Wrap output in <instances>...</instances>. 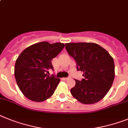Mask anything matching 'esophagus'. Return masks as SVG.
I'll use <instances>...</instances> for the list:
<instances>
[{"label": "esophagus", "mask_w": 128, "mask_h": 128, "mask_svg": "<svg viewBox=\"0 0 128 128\" xmlns=\"http://www.w3.org/2000/svg\"><path fill=\"white\" fill-rule=\"evenodd\" d=\"M69 79L68 77H64V78H62V80H68V79Z\"/></svg>", "instance_id": "obj_1"}]
</instances>
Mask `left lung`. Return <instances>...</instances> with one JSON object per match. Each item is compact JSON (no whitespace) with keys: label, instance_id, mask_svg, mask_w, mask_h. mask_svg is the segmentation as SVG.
Segmentation results:
<instances>
[{"label":"left lung","instance_id":"obj_1","mask_svg":"<svg viewBox=\"0 0 128 128\" xmlns=\"http://www.w3.org/2000/svg\"><path fill=\"white\" fill-rule=\"evenodd\" d=\"M66 49L83 72L84 79L76 80L71 94L79 102L92 104L102 100L109 92L114 78L112 57L106 49L94 43H69Z\"/></svg>","mask_w":128,"mask_h":128}]
</instances>
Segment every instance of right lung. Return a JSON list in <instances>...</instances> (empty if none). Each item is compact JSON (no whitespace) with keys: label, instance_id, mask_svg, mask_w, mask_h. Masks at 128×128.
I'll list each match as a JSON object with an SVG mask.
<instances>
[{"label":"right lung","instance_id":"right-lung-1","mask_svg":"<svg viewBox=\"0 0 128 128\" xmlns=\"http://www.w3.org/2000/svg\"><path fill=\"white\" fill-rule=\"evenodd\" d=\"M62 43H37L26 48L15 64L14 75L20 90L30 100L41 102L53 94L60 79L48 75L51 60L64 48Z\"/></svg>","mask_w":128,"mask_h":128}]
</instances>
